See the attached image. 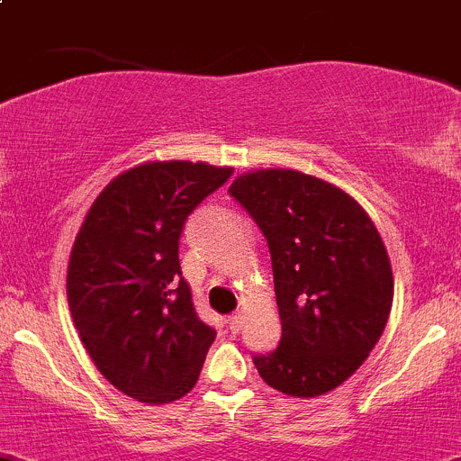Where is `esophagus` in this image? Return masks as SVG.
I'll use <instances>...</instances> for the list:
<instances>
[{"label": "esophagus", "mask_w": 461, "mask_h": 461, "mask_svg": "<svg viewBox=\"0 0 461 461\" xmlns=\"http://www.w3.org/2000/svg\"><path fill=\"white\" fill-rule=\"evenodd\" d=\"M226 324H229L230 333H240V330L244 329V312H235V315H230L229 320H226Z\"/></svg>", "instance_id": "1"}]
</instances>
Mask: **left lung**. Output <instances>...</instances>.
I'll return each instance as SVG.
<instances>
[{
  "label": "left lung",
  "instance_id": "left-lung-1",
  "mask_svg": "<svg viewBox=\"0 0 461 461\" xmlns=\"http://www.w3.org/2000/svg\"><path fill=\"white\" fill-rule=\"evenodd\" d=\"M229 193L268 241L282 320L279 346L255 355V368L279 393L324 395L362 366L386 329V246L348 193L300 170H249Z\"/></svg>",
  "mask_w": 461,
  "mask_h": 461
}]
</instances>
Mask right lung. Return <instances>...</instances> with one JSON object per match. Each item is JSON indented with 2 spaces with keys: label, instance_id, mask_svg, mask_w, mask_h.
<instances>
[{
  "label": "right lung",
  "instance_id": "add662e5",
  "mask_svg": "<svg viewBox=\"0 0 461 461\" xmlns=\"http://www.w3.org/2000/svg\"><path fill=\"white\" fill-rule=\"evenodd\" d=\"M230 166L146 161L88 208L68 259L66 295L97 371L124 395L168 404L197 384L215 329L193 308L179 268L184 221Z\"/></svg>",
  "mask_w": 461,
  "mask_h": 461
}]
</instances>
